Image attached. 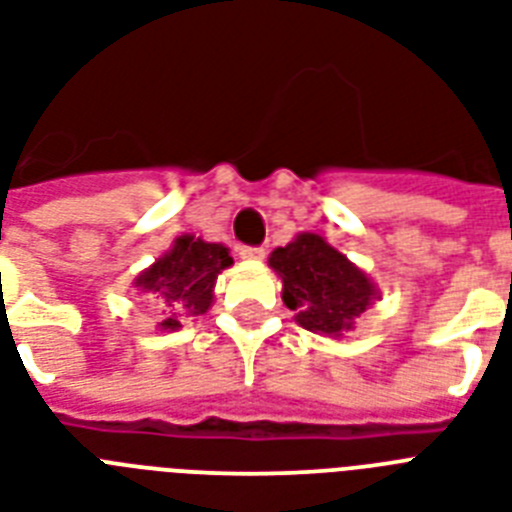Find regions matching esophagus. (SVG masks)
I'll return each instance as SVG.
<instances>
[{
    "instance_id": "esophagus-1",
    "label": "esophagus",
    "mask_w": 512,
    "mask_h": 512,
    "mask_svg": "<svg viewBox=\"0 0 512 512\" xmlns=\"http://www.w3.org/2000/svg\"><path fill=\"white\" fill-rule=\"evenodd\" d=\"M239 257L247 260V263H260L265 257V249L263 247H242L239 249Z\"/></svg>"
}]
</instances>
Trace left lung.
<instances>
[{
	"mask_svg": "<svg viewBox=\"0 0 512 512\" xmlns=\"http://www.w3.org/2000/svg\"><path fill=\"white\" fill-rule=\"evenodd\" d=\"M268 265L281 278V299L307 331L342 339L378 299L365 270L318 234H297L270 252Z\"/></svg>",
	"mask_w": 512,
	"mask_h": 512,
	"instance_id": "1",
	"label": "left lung"
}]
</instances>
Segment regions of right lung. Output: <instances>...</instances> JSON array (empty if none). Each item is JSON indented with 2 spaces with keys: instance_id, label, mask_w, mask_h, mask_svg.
<instances>
[{
  "instance_id": "obj_1",
  "label": "right lung",
  "mask_w": 512,
  "mask_h": 512,
  "mask_svg": "<svg viewBox=\"0 0 512 512\" xmlns=\"http://www.w3.org/2000/svg\"><path fill=\"white\" fill-rule=\"evenodd\" d=\"M234 257L228 247L199 239V236H176V242L147 270L134 278L141 294H152L162 305L160 331H178L181 323L205 315L213 307L215 281Z\"/></svg>"
}]
</instances>
